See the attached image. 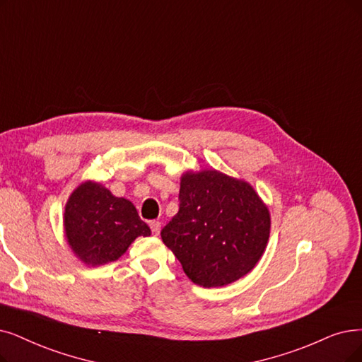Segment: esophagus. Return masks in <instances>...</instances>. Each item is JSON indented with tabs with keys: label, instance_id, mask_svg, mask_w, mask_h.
I'll return each mask as SVG.
<instances>
[{
	"label": "esophagus",
	"instance_id": "obj_1",
	"mask_svg": "<svg viewBox=\"0 0 362 362\" xmlns=\"http://www.w3.org/2000/svg\"><path fill=\"white\" fill-rule=\"evenodd\" d=\"M150 227H151V231H153V235H158L160 233V230H162V223L160 221H150Z\"/></svg>",
	"mask_w": 362,
	"mask_h": 362
}]
</instances>
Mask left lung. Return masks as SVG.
Wrapping results in <instances>:
<instances>
[{"mask_svg": "<svg viewBox=\"0 0 362 362\" xmlns=\"http://www.w3.org/2000/svg\"><path fill=\"white\" fill-rule=\"evenodd\" d=\"M160 235L196 285L224 286L250 273L263 257L270 212L250 182L215 169L187 170L180 211Z\"/></svg>", "mask_w": 362, "mask_h": 362, "instance_id": "obj_1", "label": "left lung"}]
</instances>
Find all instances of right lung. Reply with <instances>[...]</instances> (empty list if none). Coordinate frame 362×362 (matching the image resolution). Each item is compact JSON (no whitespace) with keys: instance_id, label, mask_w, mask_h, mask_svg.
<instances>
[{"instance_id":"1","label":"right lung","mask_w":362,"mask_h":362,"mask_svg":"<svg viewBox=\"0 0 362 362\" xmlns=\"http://www.w3.org/2000/svg\"><path fill=\"white\" fill-rule=\"evenodd\" d=\"M64 230L71 251L92 267L115 262L138 236L151 235L131 200L115 197L95 181L81 182L71 193Z\"/></svg>"}]
</instances>
